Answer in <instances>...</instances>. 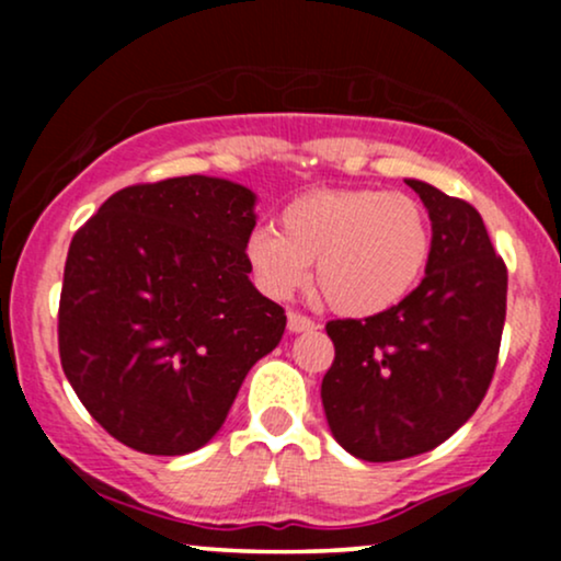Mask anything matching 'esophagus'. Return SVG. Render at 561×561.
<instances>
[{"label": "esophagus", "instance_id": "1", "mask_svg": "<svg viewBox=\"0 0 561 561\" xmlns=\"http://www.w3.org/2000/svg\"><path fill=\"white\" fill-rule=\"evenodd\" d=\"M287 330L289 332H313L317 330V321L311 317H306V313H298V311H289L287 313Z\"/></svg>", "mask_w": 561, "mask_h": 561}]
</instances>
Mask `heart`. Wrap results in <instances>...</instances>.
Wrapping results in <instances>:
<instances>
[{
	"instance_id": "1",
	"label": "heart",
	"mask_w": 561,
	"mask_h": 561,
	"mask_svg": "<svg viewBox=\"0 0 561 561\" xmlns=\"http://www.w3.org/2000/svg\"><path fill=\"white\" fill-rule=\"evenodd\" d=\"M433 227L424 205L409 192L351 186L289 199L279 231H250L244 255L268 298L289 300L308 285L317 263V287L334 311L375 317L398 306L427 268Z\"/></svg>"
}]
</instances>
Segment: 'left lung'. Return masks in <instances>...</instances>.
<instances>
[{
  "mask_svg": "<svg viewBox=\"0 0 561 561\" xmlns=\"http://www.w3.org/2000/svg\"><path fill=\"white\" fill-rule=\"evenodd\" d=\"M405 184L433 221L420 287L375 317L327 321L334 362L321 403L334 440L364 461L448 440L491 388L506 319V263L482 216L433 184Z\"/></svg>",
  "mask_w": 561,
  "mask_h": 561,
  "instance_id": "1",
  "label": "left lung"
}]
</instances>
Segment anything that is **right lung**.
Returning <instances> with one entry per match:
<instances>
[{
  "label": "right lung",
  "instance_id": "right-lung-1",
  "mask_svg": "<svg viewBox=\"0 0 561 561\" xmlns=\"http://www.w3.org/2000/svg\"><path fill=\"white\" fill-rule=\"evenodd\" d=\"M255 195L176 176L115 192L70 240L57 345L70 388L124 446L182 456L214 437L285 308L248 279Z\"/></svg>",
  "mask_w": 561,
  "mask_h": 561
}]
</instances>
